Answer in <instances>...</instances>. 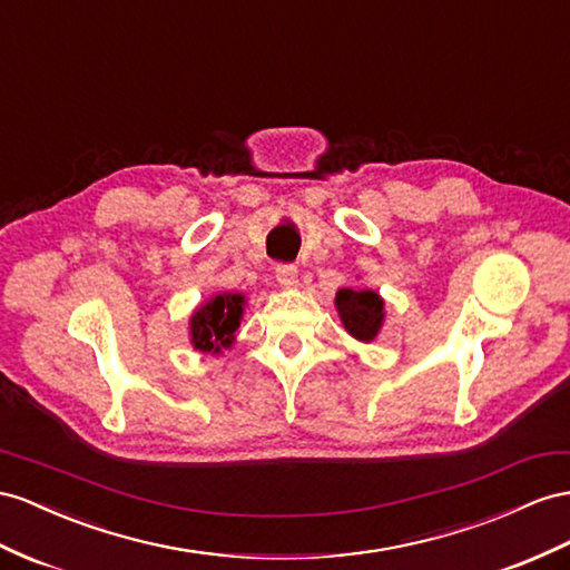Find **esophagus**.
Instances as JSON below:
<instances>
[{"mask_svg":"<svg viewBox=\"0 0 570 570\" xmlns=\"http://www.w3.org/2000/svg\"><path fill=\"white\" fill-rule=\"evenodd\" d=\"M274 272H276V282H279L282 286L291 288L298 284V267L296 265H276Z\"/></svg>","mask_w":570,"mask_h":570,"instance_id":"obj_1","label":"esophagus"}]
</instances>
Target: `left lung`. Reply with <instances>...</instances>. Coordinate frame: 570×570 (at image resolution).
Listing matches in <instances>:
<instances>
[{
	"mask_svg": "<svg viewBox=\"0 0 570 570\" xmlns=\"http://www.w3.org/2000/svg\"><path fill=\"white\" fill-rule=\"evenodd\" d=\"M337 311L346 332L361 342H371L383 325V298L371 288H342Z\"/></svg>",
	"mask_w": 570,
	"mask_h": 570,
	"instance_id": "8db88e82",
	"label": "left lung"
}]
</instances>
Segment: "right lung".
Masks as SVG:
<instances>
[{
	"label": "right lung",
	"mask_w": 570,
	"mask_h": 570,
	"mask_svg": "<svg viewBox=\"0 0 570 570\" xmlns=\"http://www.w3.org/2000/svg\"><path fill=\"white\" fill-rule=\"evenodd\" d=\"M243 301L240 294H218L207 305H202L189 323L195 348L218 354L228 346L240 325Z\"/></svg>",
	"instance_id": "1"
}]
</instances>
